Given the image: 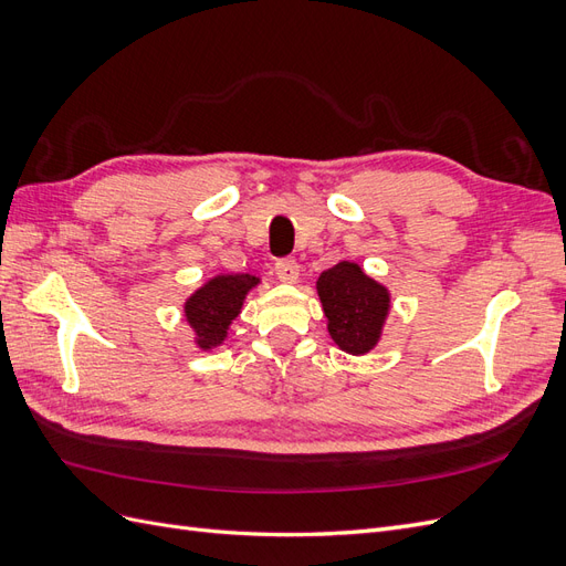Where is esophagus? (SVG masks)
I'll return each instance as SVG.
<instances>
[{"label":"esophagus","mask_w":566,"mask_h":566,"mask_svg":"<svg viewBox=\"0 0 566 566\" xmlns=\"http://www.w3.org/2000/svg\"><path fill=\"white\" fill-rule=\"evenodd\" d=\"M273 271H276L279 281H283V283H295L300 279V264L295 260H290V256L287 260H279L276 266H273Z\"/></svg>","instance_id":"obj_1"}]
</instances>
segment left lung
I'll use <instances>...</instances> for the list:
<instances>
[{
	"label": "left lung",
	"instance_id": "8db88e82",
	"mask_svg": "<svg viewBox=\"0 0 566 566\" xmlns=\"http://www.w3.org/2000/svg\"><path fill=\"white\" fill-rule=\"evenodd\" d=\"M335 345L354 356L368 354L382 337L391 306L389 290L354 262H339L316 281Z\"/></svg>",
	"mask_w": 566,
	"mask_h": 566
}]
</instances>
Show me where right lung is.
I'll return each mask as SVG.
<instances>
[{
  "label": "right lung",
  "mask_w": 566,
  "mask_h": 566,
  "mask_svg": "<svg viewBox=\"0 0 566 566\" xmlns=\"http://www.w3.org/2000/svg\"><path fill=\"white\" fill-rule=\"evenodd\" d=\"M256 285L260 279L250 273H221L186 300L184 316L202 352H210L227 339L231 321L241 314L248 293Z\"/></svg>",
  "instance_id": "1"
}]
</instances>
